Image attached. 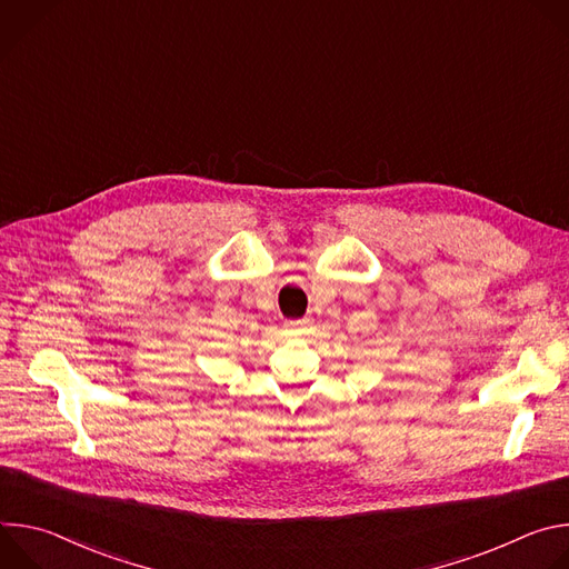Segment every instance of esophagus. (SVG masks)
<instances>
[{
    "label": "esophagus",
    "mask_w": 569,
    "mask_h": 569,
    "mask_svg": "<svg viewBox=\"0 0 569 569\" xmlns=\"http://www.w3.org/2000/svg\"><path fill=\"white\" fill-rule=\"evenodd\" d=\"M306 323H308V321H286V327H288L290 331H295V333H301Z\"/></svg>",
    "instance_id": "34e87169"
}]
</instances>
